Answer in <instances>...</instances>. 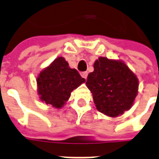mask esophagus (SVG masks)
Masks as SVG:
<instances>
[{
    "label": "esophagus",
    "mask_w": 159,
    "mask_h": 159,
    "mask_svg": "<svg viewBox=\"0 0 159 159\" xmlns=\"http://www.w3.org/2000/svg\"><path fill=\"white\" fill-rule=\"evenodd\" d=\"M81 75H82V77H84L85 79H86L87 75H88V73H87V72H82V73H81Z\"/></svg>",
    "instance_id": "obj_1"
}]
</instances>
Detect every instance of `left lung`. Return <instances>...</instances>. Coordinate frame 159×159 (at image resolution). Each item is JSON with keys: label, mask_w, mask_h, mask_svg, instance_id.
<instances>
[{"label": "left lung", "mask_w": 159, "mask_h": 159, "mask_svg": "<svg viewBox=\"0 0 159 159\" xmlns=\"http://www.w3.org/2000/svg\"><path fill=\"white\" fill-rule=\"evenodd\" d=\"M86 85L97 110L116 117L132 107L139 80L122 60L100 57L94 63V71L89 73Z\"/></svg>", "instance_id": "obj_1"}]
</instances>
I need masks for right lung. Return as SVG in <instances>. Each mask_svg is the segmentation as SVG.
I'll return each instance as SVG.
<instances>
[{"mask_svg": "<svg viewBox=\"0 0 159 159\" xmlns=\"http://www.w3.org/2000/svg\"><path fill=\"white\" fill-rule=\"evenodd\" d=\"M85 82L75 68H71L65 59L59 56L37 76V94L42 102L61 109L71 92Z\"/></svg>", "mask_w": 159, "mask_h": 159, "instance_id": "1", "label": "right lung"}]
</instances>
